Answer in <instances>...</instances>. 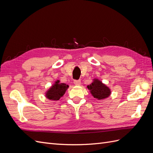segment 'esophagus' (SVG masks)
Listing matches in <instances>:
<instances>
[{
    "mask_svg": "<svg viewBox=\"0 0 153 153\" xmlns=\"http://www.w3.org/2000/svg\"><path fill=\"white\" fill-rule=\"evenodd\" d=\"M74 84H75L76 85H79L81 84V80H74Z\"/></svg>",
    "mask_w": 153,
    "mask_h": 153,
    "instance_id": "obj_1",
    "label": "esophagus"
}]
</instances>
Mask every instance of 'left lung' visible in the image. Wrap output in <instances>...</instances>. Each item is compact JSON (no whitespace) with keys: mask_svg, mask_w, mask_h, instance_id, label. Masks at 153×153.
Segmentation results:
<instances>
[{"mask_svg":"<svg viewBox=\"0 0 153 153\" xmlns=\"http://www.w3.org/2000/svg\"><path fill=\"white\" fill-rule=\"evenodd\" d=\"M87 88L90 90L94 98L96 99L102 100L107 98L110 94L109 88L98 79L94 80L93 82L91 83V84L87 86Z\"/></svg>","mask_w":153,"mask_h":153,"instance_id":"obj_1","label":"left lung"}]
</instances>
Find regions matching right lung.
<instances>
[{
    "instance_id": "1",
    "label": "right lung",
    "mask_w": 153,
    "mask_h": 153,
    "mask_svg": "<svg viewBox=\"0 0 153 153\" xmlns=\"http://www.w3.org/2000/svg\"><path fill=\"white\" fill-rule=\"evenodd\" d=\"M68 87L69 86L65 84H59V81L57 80L47 92L46 96L50 100H59L65 93Z\"/></svg>"
}]
</instances>
